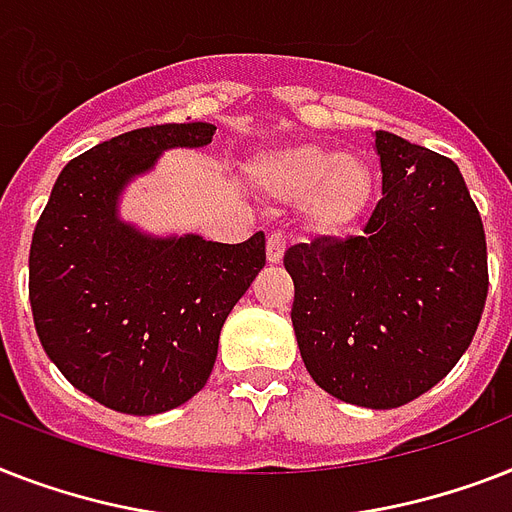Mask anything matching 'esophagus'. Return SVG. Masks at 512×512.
<instances>
[{
  "instance_id": "1",
  "label": "esophagus",
  "mask_w": 512,
  "mask_h": 512,
  "mask_svg": "<svg viewBox=\"0 0 512 512\" xmlns=\"http://www.w3.org/2000/svg\"><path fill=\"white\" fill-rule=\"evenodd\" d=\"M284 249H287V236L281 231H273L265 241V257H268V263H279L281 257H284Z\"/></svg>"
}]
</instances>
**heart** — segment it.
<instances>
[{
  "label": "heart",
  "instance_id": "b5f03b06",
  "mask_svg": "<svg viewBox=\"0 0 512 512\" xmlns=\"http://www.w3.org/2000/svg\"><path fill=\"white\" fill-rule=\"evenodd\" d=\"M255 180L268 196L295 201L305 196V215L316 228H340L364 209L372 170L356 154H332L316 143L284 146L257 162Z\"/></svg>",
  "mask_w": 512,
  "mask_h": 512
}]
</instances>
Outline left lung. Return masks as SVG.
<instances>
[{"label":"left lung","mask_w":512,"mask_h":512,"mask_svg":"<svg viewBox=\"0 0 512 512\" xmlns=\"http://www.w3.org/2000/svg\"><path fill=\"white\" fill-rule=\"evenodd\" d=\"M382 199L361 236L284 255L305 369L345 404L396 409L444 380L468 350L489 292L486 233L460 167L374 132Z\"/></svg>","instance_id":"1"}]
</instances>
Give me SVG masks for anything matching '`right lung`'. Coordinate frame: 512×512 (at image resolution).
Instances as JSON below:
<instances>
[{
  "mask_svg": "<svg viewBox=\"0 0 512 512\" xmlns=\"http://www.w3.org/2000/svg\"><path fill=\"white\" fill-rule=\"evenodd\" d=\"M215 124H156L63 167L34 228L28 300L44 353L74 388L124 414H162L209 380L228 313L265 265V233L220 244L148 236L119 220L132 177L167 148L212 143Z\"/></svg>",
  "mask_w": 512,
  "mask_h": 512,
  "instance_id": "add662e5",
  "label": "right lung"
}]
</instances>
